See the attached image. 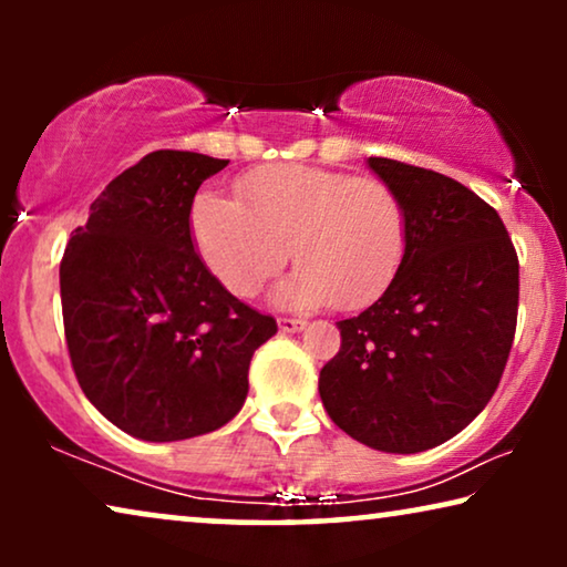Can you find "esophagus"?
<instances>
[{
    "label": "esophagus",
    "instance_id": "1",
    "mask_svg": "<svg viewBox=\"0 0 567 567\" xmlns=\"http://www.w3.org/2000/svg\"><path fill=\"white\" fill-rule=\"evenodd\" d=\"M305 320H299V317H278V328L284 332H299L305 330Z\"/></svg>",
    "mask_w": 567,
    "mask_h": 567
}]
</instances>
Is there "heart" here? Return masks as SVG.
<instances>
[{"mask_svg":"<svg viewBox=\"0 0 567 567\" xmlns=\"http://www.w3.org/2000/svg\"><path fill=\"white\" fill-rule=\"evenodd\" d=\"M237 196L200 193L190 212L200 260L237 297H255L291 247L299 268L276 289L278 305L332 299L359 309L382 297L405 260L408 208L382 177L268 165L239 177Z\"/></svg>","mask_w":567,"mask_h":567,"instance_id":"b5f03b06","label":"heart"}]
</instances>
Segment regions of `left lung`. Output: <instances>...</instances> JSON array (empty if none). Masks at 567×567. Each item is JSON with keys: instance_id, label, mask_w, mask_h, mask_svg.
I'll return each mask as SVG.
<instances>
[{"instance_id": "obj_1", "label": "left lung", "mask_w": 567, "mask_h": 567, "mask_svg": "<svg viewBox=\"0 0 567 567\" xmlns=\"http://www.w3.org/2000/svg\"><path fill=\"white\" fill-rule=\"evenodd\" d=\"M408 208L405 260L320 371L322 405L371 449L415 454L483 413L518 315V255L498 212L454 177L369 157Z\"/></svg>"}]
</instances>
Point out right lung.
I'll return each mask as SVG.
<instances>
[{
  "instance_id": "right-lung-1",
  "label": "right lung",
  "mask_w": 567,
  "mask_h": 567,
  "mask_svg": "<svg viewBox=\"0 0 567 567\" xmlns=\"http://www.w3.org/2000/svg\"><path fill=\"white\" fill-rule=\"evenodd\" d=\"M227 165L198 152L146 154L107 183L61 258L76 382L136 439L183 441L229 423L247 398L252 353L278 330L193 250V198Z\"/></svg>"
}]
</instances>
